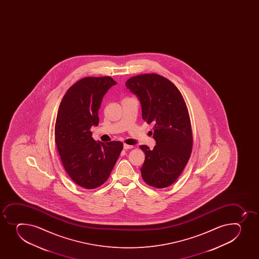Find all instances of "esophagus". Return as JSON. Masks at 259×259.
<instances>
[{
  "label": "esophagus",
  "instance_id": "34e87169",
  "mask_svg": "<svg viewBox=\"0 0 259 259\" xmlns=\"http://www.w3.org/2000/svg\"><path fill=\"white\" fill-rule=\"evenodd\" d=\"M123 148H124V149H133L134 148V146H132V145H128V144H124L123 145Z\"/></svg>",
  "mask_w": 259,
  "mask_h": 259
}]
</instances>
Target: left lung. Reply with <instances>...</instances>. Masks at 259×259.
<instances>
[{
  "label": "left lung",
  "instance_id": "left-lung-1",
  "mask_svg": "<svg viewBox=\"0 0 259 259\" xmlns=\"http://www.w3.org/2000/svg\"><path fill=\"white\" fill-rule=\"evenodd\" d=\"M125 86L139 98L143 119L154 124V149L140 146L145 154L142 177L151 187H169L192 153V126L184 99L173 82L155 73L132 77Z\"/></svg>",
  "mask_w": 259,
  "mask_h": 259
}]
</instances>
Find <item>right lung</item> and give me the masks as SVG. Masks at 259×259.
I'll use <instances>...</instances> for the list:
<instances>
[{"mask_svg": "<svg viewBox=\"0 0 259 259\" xmlns=\"http://www.w3.org/2000/svg\"><path fill=\"white\" fill-rule=\"evenodd\" d=\"M115 84L109 76L82 78L68 89L57 112L55 142L62 164L70 178L87 189L107 181L123 149L121 142L95 141L90 131L99 125L104 95Z\"/></svg>", "mask_w": 259, "mask_h": 259, "instance_id": "right-lung-1", "label": "right lung"}]
</instances>
